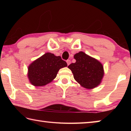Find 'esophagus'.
I'll use <instances>...</instances> for the list:
<instances>
[{
	"label": "esophagus",
	"mask_w": 131,
	"mask_h": 131,
	"mask_svg": "<svg viewBox=\"0 0 131 131\" xmlns=\"http://www.w3.org/2000/svg\"><path fill=\"white\" fill-rule=\"evenodd\" d=\"M66 62H67L68 65H70V64L71 61H70V60H69V59H68V60L66 61Z\"/></svg>",
	"instance_id": "esophagus-1"
}]
</instances>
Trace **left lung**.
<instances>
[{"label":"left lung","mask_w":131,"mask_h":131,"mask_svg":"<svg viewBox=\"0 0 131 131\" xmlns=\"http://www.w3.org/2000/svg\"><path fill=\"white\" fill-rule=\"evenodd\" d=\"M76 62L68 66L75 80L82 87L93 89L100 85L104 76L103 66L98 60L83 51L74 55Z\"/></svg>","instance_id":"1"}]
</instances>
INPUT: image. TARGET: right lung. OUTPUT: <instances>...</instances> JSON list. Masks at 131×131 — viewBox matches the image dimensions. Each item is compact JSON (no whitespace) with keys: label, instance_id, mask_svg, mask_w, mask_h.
<instances>
[{"label":"right lung","instance_id":"add662e5","mask_svg":"<svg viewBox=\"0 0 131 131\" xmlns=\"http://www.w3.org/2000/svg\"><path fill=\"white\" fill-rule=\"evenodd\" d=\"M67 66V63L60 56L47 52L29 65V80L31 84L36 87L46 85L54 80L60 69Z\"/></svg>","mask_w":131,"mask_h":131}]
</instances>
